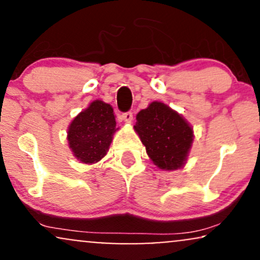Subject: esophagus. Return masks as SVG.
<instances>
[{
	"mask_svg": "<svg viewBox=\"0 0 260 260\" xmlns=\"http://www.w3.org/2000/svg\"><path fill=\"white\" fill-rule=\"evenodd\" d=\"M122 121H124V122H132V120H133V113L131 112V111H127V112H123L122 113Z\"/></svg>",
	"mask_w": 260,
	"mask_h": 260,
	"instance_id": "34e87169",
	"label": "esophagus"
}]
</instances>
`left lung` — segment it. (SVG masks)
<instances>
[{
	"label": "left lung",
	"instance_id": "8db88e82",
	"mask_svg": "<svg viewBox=\"0 0 260 260\" xmlns=\"http://www.w3.org/2000/svg\"><path fill=\"white\" fill-rule=\"evenodd\" d=\"M134 129L157 168L177 170L184 165L193 142V131L187 121L168 105L151 103L138 112Z\"/></svg>",
	"mask_w": 260,
	"mask_h": 260
}]
</instances>
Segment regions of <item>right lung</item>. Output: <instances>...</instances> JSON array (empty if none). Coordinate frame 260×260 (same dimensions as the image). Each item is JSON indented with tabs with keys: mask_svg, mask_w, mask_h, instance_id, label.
<instances>
[{
	"mask_svg": "<svg viewBox=\"0 0 260 260\" xmlns=\"http://www.w3.org/2000/svg\"><path fill=\"white\" fill-rule=\"evenodd\" d=\"M115 131L113 109L104 101L95 100L74 118L68 128L70 148L82 162H98L109 150Z\"/></svg>",
	"mask_w": 260,
	"mask_h": 260,
	"instance_id": "obj_1",
	"label": "right lung"
}]
</instances>
